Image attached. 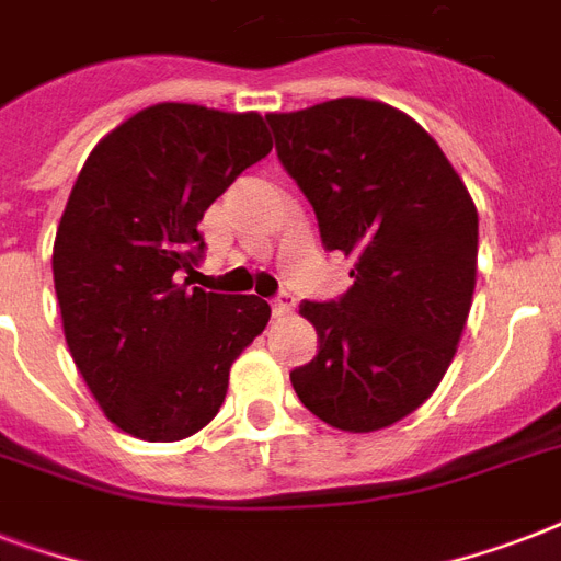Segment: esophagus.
Segmentation results:
<instances>
[{"instance_id":"1","label":"esophagus","mask_w":561,"mask_h":561,"mask_svg":"<svg viewBox=\"0 0 561 561\" xmlns=\"http://www.w3.org/2000/svg\"><path fill=\"white\" fill-rule=\"evenodd\" d=\"M273 308V317H288L294 311V297L290 294H279V297L271 302Z\"/></svg>"}]
</instances>
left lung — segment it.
Masks as SVG:
<instances>
[{
  "label": "left lung",
  "instance_id": "obj_1",
  "mask_svg": "<svg viewBox=\"0 0 561 561\" xmlns=\"http://www.w3.org/2000/svg\"><path fill=\"white\" fill-rule=\"evenodd\" d=\"M267 122L325 250L355 259L341 299L299 306L320 350L290 383L325 425H396L439 387L469 320L474 201L425 127L390 104L334 99Z\"/></svg>",
  "mask_w": 561,
  "mask_h": 561
}]
</instances>
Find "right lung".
Listing matches in <instances>:
<instances>
[{"label": "right lung", "mask_w": 561, "mask_h": 561, "mask_svg": "<svg viewBox=\"0 0 561 561\" xmlns=\"http://www.w3.org/2000/svg\"><path fill=\"white\" fill-rule=\"evenodd\" d=\"M259 113L153 104L83 162L57 227L51 271L66 346L104 416L148 443L206 427L229 367L271 306L180 282L203 255L197 224L271 153Z\"/></svg>", "instance_id": "right-lung-1"}]
</instances>
